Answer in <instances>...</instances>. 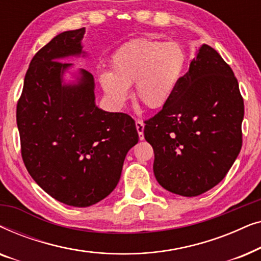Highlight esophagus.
I'll use <instances>...</instances> for the list:
<instances>
[{
  "label": "esophagus",
  "mask_w": 261,
  "mask_h": 261,
  "mask_svg": "<svg viewBox=\"0 0 261 261\" xmlns=\"http://www.w3.org/2000/svg\"><path fill=\"white\" fill-rule=\"evenodd\" d=\"M135 127H137L139 139H140V140H144V128H145L144 122H142L141 120H137L135 121Z\"/></svg>",
  "instance_id": "1"
}]
</instances>
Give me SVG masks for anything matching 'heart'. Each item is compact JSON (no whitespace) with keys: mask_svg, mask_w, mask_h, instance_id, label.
Returning <instances> with one entry per match:
<instances>
[{"mask_svg":"<svg viewBox=\"0 0 261 261\" xmlns=\"http://www.w3.org/2000/svg\"><path fill=\"white\" fill-rule=\"evenodd\" d=\"M188 65L185 48L177 41L137 38L124 42L112 55V72L99 76L102 88L116 103L134 98L146 109H162L172 99Z\"/></svg>","mask_w":261,"mask_h":261,"instance_id":"b5f03b06","label":"heart"}]
</instances>
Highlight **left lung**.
Instances as JSON below:
<instances>
[{
	"mask_svg": "<svg viewBox=\"0 0 261 261\" xmlns=\"http://www.w3.org/2000/svg\"><path fill=\"white\" fill-rule=\"evenodd\" d=\"M244 113L233 70L203 45L172 99L145 121L158 183L187 197L219 184L240 153Z\"/></svg>",
	"mask_w": 261,
	"mask_h": 261,
	"instance_id": "left-lung-1",
	"label": "left lung"
}]
</instances>
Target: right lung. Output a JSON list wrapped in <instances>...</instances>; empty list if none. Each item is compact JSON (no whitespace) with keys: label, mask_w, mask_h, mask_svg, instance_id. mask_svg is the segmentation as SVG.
I'll list each match as a JSON object with an SVG mask.
<instances>
[{"label":"right lung","mask_w":261,"mask_h":261,"mask_svg":"<svg viewBox=\"0 0 261 261\" xmlns=\"http://www.w3.org/2000/svg\"><path fill=\"white\" fill-rule=\"evenodd\" d=\"M84 28L52 39L31 60L16 106L21 155L42 190L64 204L84 208L106 198L119 183L127 152L137 144L128 114L95 106L94 77L82 70L78 85L60 74L81 55Z\"/></svg>","instance_id":"right-lung-1"}]
</instances>
